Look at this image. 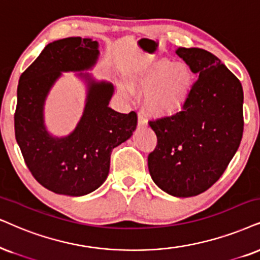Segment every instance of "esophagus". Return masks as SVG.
I'll use <instances>...</instances> for the list:
<instances>
[{
	"label": "esophagus",
	"instance_id": "1",
	"mask_svg": "<svg viewBox=\"0 0 260 260\" xmlns=\"http://www.w3.org/2000/svg\"><path fill=\"white\" fill-rule=\"evenodd\" d=\"M147 121L144 116L143 113H138V126L139 127H146Z\"/></svg>",
	"mask_w": 260,
	"mask_h": 260
}]
</instances>
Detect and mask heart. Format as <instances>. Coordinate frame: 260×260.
<instances>
[{
    "instance_id": "b5f03b06",
    "label": "heart",
    "mask_w": 260,
    "mask_h": 260,
    "mask_svg": "<svg viewBox=\"0 0 260 260\" xmlns=\"http://www.w3.org/2000/svg\"><path fill=\"white\" fill-rule=\"evenodd\" d=\"M129 86L120 85V93L123 97H129L131 90L145 93L144 107L147 113L156 117L174 116L189 100L194 74L186 63L158 58L133 73Z\"/></svg>"
}]
</instances>
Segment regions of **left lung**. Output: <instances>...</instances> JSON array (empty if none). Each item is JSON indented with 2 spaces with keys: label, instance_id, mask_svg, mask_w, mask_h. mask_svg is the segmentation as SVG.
<instances>
[{
  "label": "left lung",
  "instance_id": "8db88e82",
  "mask_svg": "<svg viewBox=\"0 0 260 260\" xmlns=\"http://www.w3.org/2000/svg\"><path fill=\"white\" fill-rule=\"evenodd\" d=\"M176 54L198 80L182 111L150 121L157 146L147 166L153 182L179 198L198 196L221 177L244 132V91L218 57L199 48Z\"/></svg>",
  "mask_w": 260,
  "mask_h": 260
}]
</instances>
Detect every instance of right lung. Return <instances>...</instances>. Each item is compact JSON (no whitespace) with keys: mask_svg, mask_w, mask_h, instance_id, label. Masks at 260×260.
Returning <instances> with one entry per match:
<instances>
[{"mask_svg":"<svg viewBox=\"0 0 260 260\" xmlns=\"http://www.w3.org/2000/svg\"><path fill=\"white\" fill-rule=\"evenodd\" d=\"M98 47L97 41L81 37L49 43L19 79L16 143L35 179L57 194L86 196L103 185L111 151L129 139L137 128L134 111L121 114L109 107L114 85L87 72L97 63ZM67 71L78 73L84 81L87 98L75 129L57 137L47 131L44 107L52 86Z\"/></svg>","mask_w":260,"mask_h":260,"instance_id":"add662e5","label":"right lung"}]
</instances>
